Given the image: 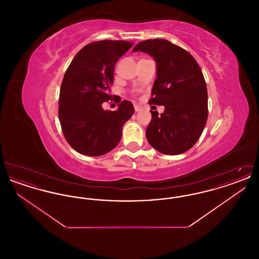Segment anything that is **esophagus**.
<instances>
[{
    "label": "esophagus",
    "instance_id": "34e87169",
    "mask_svg": "<svg viewBox=\"0 0 259 259\" xmlns=\"http://www.w3.org/2000/svg\"><path fill=\"white\" fill-rule=\"evenodd\" d=\"M134 109H135V111H140L142 110V107L140 105H135Z\"/></svg>",
    "mask_w": 259,
    "mask_h": 259
}]
</instances>
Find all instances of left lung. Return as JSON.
<instances>
[{"label": "left lung", "instance_id": "1", "mask_svg": "<svg viewBox=\"0 0 259 259\" xmlns=\"http://www.w3.org/2000/svg\"><path fill=\"white\" fill-rule=\"evenodd\" d=\"M136 51L148 53L156 62L148 103L165 108L160 115L151 111L148 142L163 154L184 153L195 145L208 118V91L201 68L190 53L166 39L143 40Z\"/></svg>", "mask_w": 259, "mask_h": 259}]
</instances>
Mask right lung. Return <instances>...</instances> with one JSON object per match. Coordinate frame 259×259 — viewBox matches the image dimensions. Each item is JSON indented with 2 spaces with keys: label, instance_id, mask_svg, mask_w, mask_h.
Returning a JSON list of instances; mask_svg holds the SVG:
<instances>
[{
  "label": "right lung",
  "instance_id": "obj_1",
  "mask_svg": "<svg viewBox=\"0 0 259 259\" xmlns=\"http://www.w3.org/2000/svg\"><path fill=\"white\" fill-rule=\"evenodd\" d=\"M133 44L127 40H99L88 44L71 62L63 77L59 96V120L69 145L88 156H100L121 140L124 123L134 106L124 100L116 111H105L111 99L114 66Z\"/></svg>",
  "mask_w": 259,
  "mask_h": 259
}]
</instances>
